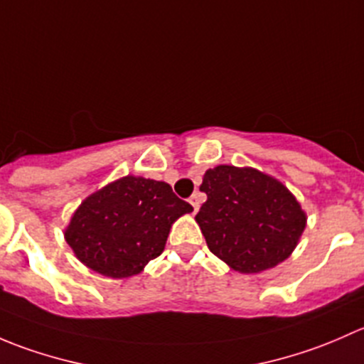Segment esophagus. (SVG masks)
Segmentation results:
<instances>
[{"label":"esophagus","mask_w":364,"mask_h":364,"mask_svg":"<svg viewBox=\"0 0 364 364\" xmlns=\"http://www.w3.org/2000/svg\"><path fill=\"white\" fill-rule=\"evenodd\" d=\"M188 203L192 204V208H193V213H197V211H199V205H200V197H199V193H193V196L190 197V199H188Z\"/></svg>","instance_id":"34e87169"}]
</instances>
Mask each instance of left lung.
Returning a JSON list of instances; mask_svg holds the SVG:
<instances>
[{"instance_id": "left-lung-1", "label": "left lung", "mask_w": 364, "mask_h": 364, "mask_svg": "<svg viewBox=\"0 0 364 364\" xmlns=\"http://www.w3.org/2000/svg\"><path fill=\"white\" fill-rule=\"evenodd\" d=\"M200 192L208 200L196 220L208 248L240 273H260L287 259L306 225L296 197L255 168H209Z\"/></svg>"}]
</instances>
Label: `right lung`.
I'll list each match as a JSON object with an SVG mask.
<instances>
[{
	"instance_id": "right-lung-1",
	"label": "right lung",
	"mask_w": 364,
	"mask_h": 364,
	"mask_svg": "<svg viewBox=\"0 0 364 364\" xmlns=\"http://www.w3.org/2000/svg\"><path fill=\"white\" fill-rule=\"evenodd\" d=\"M193 208L171 186L127 176L87 197L65 232L77 259L97 273L128 278L164 252L171 225Z\"/></svg>"
}]
</instances>
